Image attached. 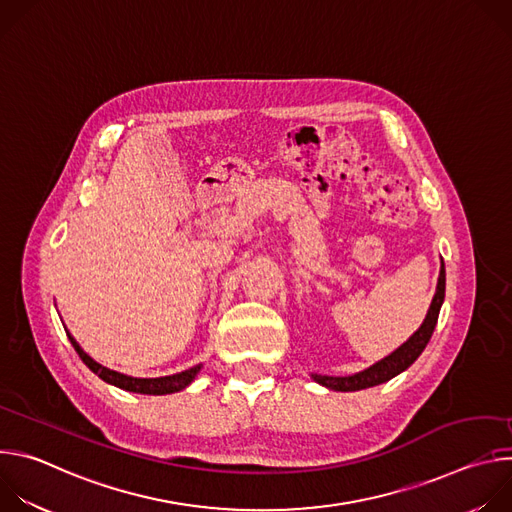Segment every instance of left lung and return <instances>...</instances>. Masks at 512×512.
<instances>
[{"label": "left lung", "mask_w": 512, "mask_h": 512, "mask_svg": "<svg viewBox=\"0 0 512 512\" xmlns=\"http://www.w3.org/2000/svg\"><path fill=\"white\" fill-rule=\"evenodd\" d=\"M444 298H446V267H444V261H442V267H440V277H437V287H435V296L431 300V306L427 310V316L423 320V324L409 336L407 342H403L397 350H393L389 356L381 358L379 362H375L373 367L364 369L360 373H354V375H346V377H330V375H318V373H312L310 377L326 387V389H332V391H362V389H369V387H377L381 383H387L391 381L393 377H397L399 373L407 371L411 364L419 358V354L425 350L431 334H433V328L437 324V316H440V310H442V304H444Z\"/></svg>", "instance_id": "left-lung-1"}]
</instances>
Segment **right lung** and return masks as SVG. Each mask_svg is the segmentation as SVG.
Segmentation results:
<instances>
[{"mask_svg":"<svg viewBox=\"0 0 512 512\" xmlns=\"http://www.w3.org/2000/svg\"><path fill=\"white\" fill-rule=\"evenodd\" d=\"M66 330V328H64ZM66 336L70 340V344L75 346L77 354L81 356V360L87 364V367L99 377L103 379L105 383L113 385V387H119L123 391H129V393H139V395H170V393H178L182 389H186L194 379L196 375L200 373L202 364H196V367H190L182 373H176V375H168V377H156V379H139V377H129V375H123V373H117V371H111L107 367H103V364H99L97 360H93L83 348L81 344L72 338V334L66 330Z\"/></svg>","mask_w":512,"mask_h":512,"instance_id":"right-lung-1","label":"right lung"}]
</instances>
